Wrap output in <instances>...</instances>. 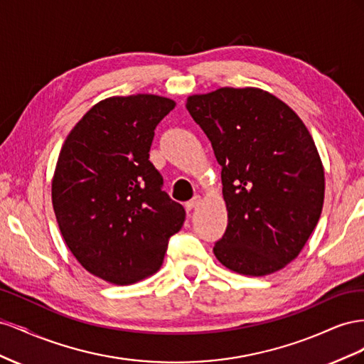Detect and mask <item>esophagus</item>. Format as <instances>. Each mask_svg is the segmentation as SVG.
<instances>
[{"instance_id":"esophagus-1","label":"esophagus","mask_w":364,"mask_h":364,"mask_svg":"<svg viewBox=\"0 0 364 364\" xmlns=\"http://www.w3.org/2000/svg\"><path fill=\"white\" fill-rule=\"evenodd\" d=\"M200 202H202V197H200V196H194L190 202H186L185 208L188 209V211H191V209H194L196 206H199Z\"/></svg>"}]
</instances>
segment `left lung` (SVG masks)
<instances>
[{
  "label": "left lung",
  "instance_id": "obj_1",
  "mask_svg": "<svg viewBox=\"0 0 364 364\" xmlns=\"http://www.w3.org/2000/svg\"><path fill=\"white\" fill-rule=\"evenodd\" d=\"M186 109L222 165L228 228L215 258L247 277L284 269L323 208L325 171L311 134L287 103L259 87L194 94Z\"/></svg>",
  "mask_w": 364,
  "mask_h": 364
}]
</instances>
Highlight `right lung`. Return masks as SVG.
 <instances>
[{
    "label": "right lung",
    "mask_w": 364,
    "mask_h": 364,
    "mask_svg": "<svg viewBox=\"0 0 364 364\" xmlns=\"http://www.w3.org/2000/svg\"><path fill=\"white\" fill-rule=\"evenodd\" d=\"M176 102L155 94L94 105L60 149L51 202L60 234L94 277L130 285L155 274L185 209L161 190L149 161L159 121Z\"/></svg>",
    "instance_id": "right-lung-1"
}]
</instances>
